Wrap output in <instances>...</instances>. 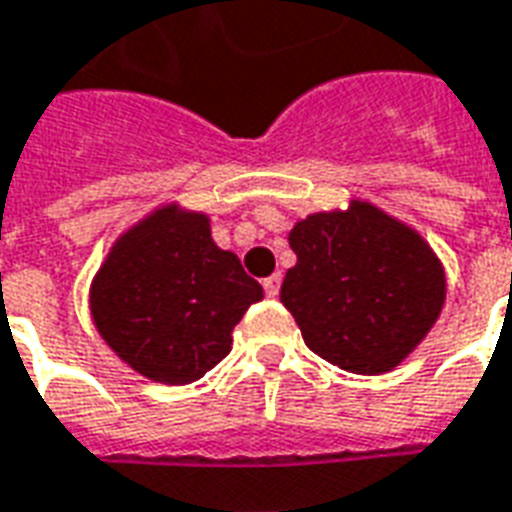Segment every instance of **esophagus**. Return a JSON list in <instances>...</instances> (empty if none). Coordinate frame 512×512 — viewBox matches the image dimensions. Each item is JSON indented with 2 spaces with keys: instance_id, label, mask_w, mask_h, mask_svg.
I'll return each mask as SVG.
<instances>
[{
  "instance_id": "34e87169",
  "label": "esophagus",
  "mask_w": 512,
  "mask_h": 512,
  "mask_svg": "<svg viewBox=\"0 0 512 512\" xmlns=\"http://www.w3.org/2000/svg\"><path fill=\"white\" fill-rule=\"evenodd\" d=\"M280 282H282L280 274H271V277H266V280H263V288H266L268 299H274V296L280 293Z\"/></svg>"
}]
</instances>
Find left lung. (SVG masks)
<instances>
[{
  "label": "left lung",
  "instance_id": "obj_1",
  "mask_svg": "<svg viewBox=\"0 0 512 512\" xmlns=\"http://www.w3.org/2000/svg\"><path fill=\"white\" fill-rule=\"evenodd\" d=\"M296 266L280 299L305 343L352 374H385L427 338L446 302V271L421 232L371 202L293 224Z\"/></svg>",
  "mask_w": 512,
  "mask_h": 512
}]
</instances>
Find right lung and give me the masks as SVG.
I'll use <instances>...</instances> for the list:
<instances>
[{"mask_svg":"<svg viewBox=\"0 0 512 512\" xmlns=\"http://www.w3.org/2000/svg\"><path fill=\"white\" fill-rule=\"evenodd\" d=\"M260 299L238 255L216 246L210 216L177 202L121 232L88 293L102 341L163 385H188L219 366L235 324Z\"/></svg>","mask_w":512,"mask_h":512,"instance_id":"obj_1","label":"right lung"}]
</instances>
